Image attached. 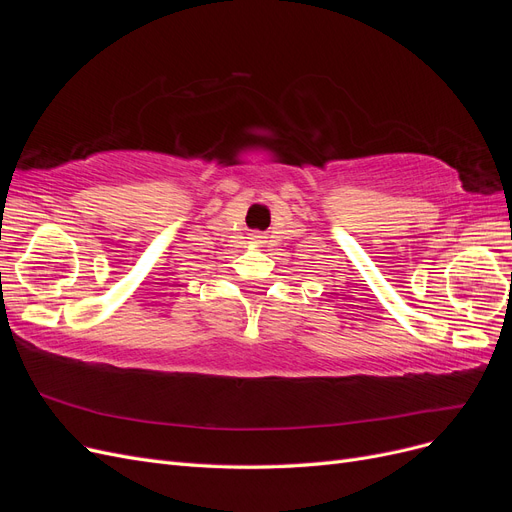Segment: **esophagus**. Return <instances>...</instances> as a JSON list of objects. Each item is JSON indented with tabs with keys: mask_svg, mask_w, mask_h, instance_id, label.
Instances as JSON below:
<instances>
[{
	"mask_svg": "<svg viewBox=\"0 0 512 512\" xmlns=\"http://www.w3.org/2000/svg\"><path fill=\"white\" fill-rule=\"evenodd\" d=\"M252 239H254V243H262V239H265V237H260V235H254Z\"/></svg>",
	"mask_w": 512,
	"mask_h": 512,
	"instance_id": "obj_1",
	"label": "esophagus"
}]
</instances>
